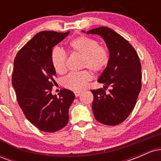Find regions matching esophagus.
<instances>
[{
	"label": "esophagus",
	"instance_id": "34e87169",
	"mask_svg": "<svg viewBox=\"0 0 161 161\" xmlns=\"http://www.w3.org/2000/svg\"><path fill=\"white\" fill-rule=\"evenodd\" d=\"M74 93L75 97H79V96L81 95V93H82V92H74Z\"/></svg>",
	"mask_w": 161,
	"mask_h": 161
}]
</instances>
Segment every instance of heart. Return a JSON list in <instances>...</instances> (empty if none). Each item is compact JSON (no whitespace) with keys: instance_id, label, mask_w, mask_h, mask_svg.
I'll return each mask as SVG.
<instances>
[{"instance_id":"b5f03b06","label":"heart","mask_w":161,"mask_h":161,"mask_svg":"<svg viewBox=\"0 0 161 161\" xmlns=\"http://www.w3.org/2000/svg\"><path fill=\"white\" fill-rule=\"evenodd\" d=\"M69 47L73 52L82 56V66L88 67L95 73L103 71L109 63L108 50L100 46L97 41L90 37L82 36L69 42ZM51 62L53 69L58 74L66 71V55L63 50L55 47L51 53ZM92 79V74L87 70L71 73L63 80L66 88L75 92L82 91Z\"/></svg>"}]
</instances>
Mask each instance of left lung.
I'll return each mask as SVG.
<instances>
[{"label": "left lung", "mask_w": 161, "mask_h": 161, "mask_svg": "<svg viewBox=\"0 0 161 161\" xmlns=\"http://www.w3.org/2000/svg\"><path fill=\"white\" fill-rule=\"evenodd\" d=\"M85 32V31H82ZM87 34L102 37L109 51V63L98 81L109 93L99 88L92 90V110L99 123L116 125L123 123L136 106L142 88V66L134 47L120 35L110 28L91 29Z\"/></svg>", "instance_id": "8db88e82"}]
</instances>
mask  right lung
<instances>
[{
    "label": "right lung",
    "instance_id": "add662e5",
    "mask_svg": "<svg viewBox=\"0 0 161 161\" xmlns=\"http://www.w3.org/2000/svg\"><path fill=\"white\" fill-rule=\"evenodd\" d=\"M69 34L43 31L19 50L14 59L12 85L25 117L41 131L54 132L66 126L75 95L63 88L51 93L56 71L51 62L53 47Z\"/></svg>",
    "mask_w": 161,
    "mask_h": 161
}]
</instances>
